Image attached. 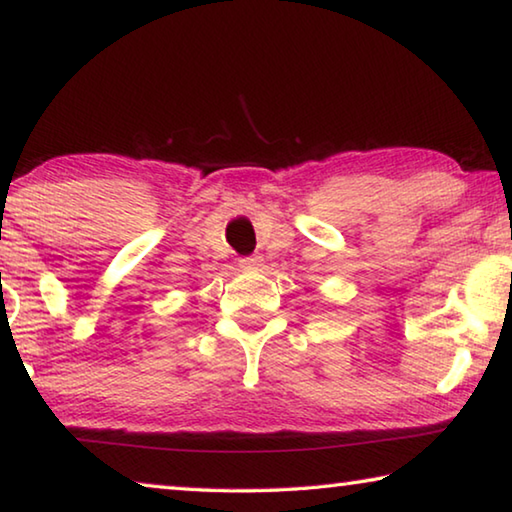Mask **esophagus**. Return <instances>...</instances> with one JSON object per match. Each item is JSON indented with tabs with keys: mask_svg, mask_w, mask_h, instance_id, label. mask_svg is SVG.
I'll return each instance as SVG.
<instances>
[{
	"mask_svg": "<svg viewBox=\"0 0 512 512\" xmlns=\"http://www.w3.org/2000/svg\"><path fill=\"white\" fill-rule=\"evenodd\" d=\"M241 268H259V257H244L239 259Z\"/></svg>",
	"mask_w": 512,
	"mask_h": 512,
	"instance_id": "esophagus-1",
	"label": "esophagus"
}]
</instances>
